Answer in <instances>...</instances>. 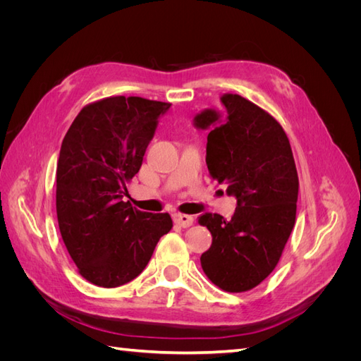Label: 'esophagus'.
<instances>
[{
	"instance_id": "1",
	"label": "esophagus",
	"mask_w": 361,
	"mask_h": 361,
	"mask_svg": "<svg viewBox=\"0 0 361 361\" xmlns=\"http://www.w3.org/2000/svg\"><path fill=\"white\" fill-rule=\"evenodd\" d=\"M173 221L176 223L179 227H190L192 224V216L191 215H185V214H174L173 215Z\"/></svg>"
}]
</instances>
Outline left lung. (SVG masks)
<instances>
[{
    "mask_svg": "<svg viewBox=\"0 0 361 361\" xmlns=\"http://www.w3.org/2000/svg\"><path fill=\"white\" fill-rule=\"evenodd\" d=\"M223 111L204 110L194 125L211 129L206 164L238 204L231 220L203 214L212 235L200 264L215 286L245 292L264 281L281 257L297 215L298 173L285 129L245 97L226 93Z\"/></svg>",
    "mask_w": 361,
    "mask_h": 361,
    "instance_id": "8db88e82",
    "label": "left lung"
}]
</instances>
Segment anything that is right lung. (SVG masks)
Here are the masks:
<instances>
[{"label":"right lung","mask_w":361,"mask_h":361,"mask_svg":"<svg viewBox=\"0 0 361 361\" xmlns=\"http://www.w3.org/2000/svg\"><path fill=\"white\" fill-rule=\"evenodd\" d=\"M171 104L111 96L85 105L63 138L57 162V220L80 274L117 288L146 268L171 216L123 202L158 118Z\"/></svg>","instance_id":"1"}]
</instances>
